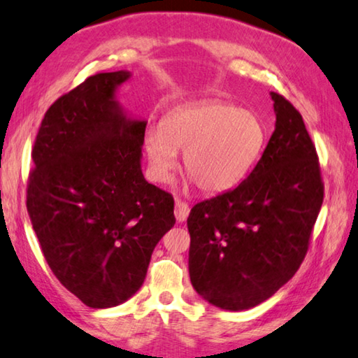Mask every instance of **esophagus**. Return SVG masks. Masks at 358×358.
<instances>
[{"mask_svg": "<svg viewBox=\"0 0 358 358\" xmlns=\"http://www.w3.org/2000/svg\"><path fill=\"white\" fill-rule=\"evenodd\" d=\"M190 214V208L189 204L182 199H176V209H174V215H176V220L178 222H185L187 217Z\"/></svg>", "mask_w": 358, "mask_h": 358, "instance_id": "esophagus-1", "label": "esophagus"}]
</instances>
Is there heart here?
Returning <instances> with one entry per match:
<instances>
[{
  "instance_id": "1",
  "label": "heart",
  "mask_w": 358,
  "mask_h": 358,
  "mask_svg": "<svg viewBox=\"0 0 358 358\" xmlns=\"http://www.w3.org/2000/svg\"><path fill=\"white\" fill-rule=\"evenodd\" d=\"M264 141V125L253 111L208 100L166 113L160 129L146 131L144 149L150 173L162 182L173 178L178 150H184L187 178L198 190L217 195L245 178Z\"/></svg>"
}]
</instances>
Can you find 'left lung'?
Masks as SVG:
<instances>
[{
  "label": "left lung",
  "instance_id": "8db88e82",
  "mask_svg": "<svg viewBox=\"0 0 358 358\" xmlns=\"http://www.w3.org/2000/svg\"><path fill=\"white\" fill-rule=\"evenodd\" d=\"M275 130L234 190L195 204L187 218L192 285L209 303L248 310L299 271L324 201L315 143L302 115L272 92Z\"/></svg>",
  "mask_w": 358,
  "mask_h": 358
}]
</instances>
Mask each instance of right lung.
I'll list each match as a JSON object with an SVG mask.
<instances>
[{
	"instance_id": "add662e5",
	"label": "right lung",
	"mask_w": 358,
	"mask_h": 358,
	"mask_svg": "<svg viewBox=\"0 0 358 358\" xmlns=\"http://www.w3.org/2000/svg\"><path fill=\"white\" fill-rule=\"evenodd\" d=\"M129 72L87 77L47 110L37 131L27 208L55 277L91 308L140 289L157 243L176 223L171 193L141 173L146 122L115 100Z\"/></svg>"
}]
</instances>
